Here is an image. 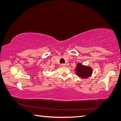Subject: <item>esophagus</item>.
Returning a JSON list of instances; mask_svg holds the SVG:
<instances>
[{
	"label": "esophagus",
	"mask_w": 121,
	"mask_h": 121,
	"mask_svg": "<svg viewBox=\"0 0 121 121\" xmlns=\"http://www.w3.org/2000/svg\"><path fill=\"white\" fill-rule=\"evenodd\" d=\"M61 65V67H65V66H66V65L65 64H62Z\"/></svg>",
	"instance_id": "obj_1"
}]
</instances>
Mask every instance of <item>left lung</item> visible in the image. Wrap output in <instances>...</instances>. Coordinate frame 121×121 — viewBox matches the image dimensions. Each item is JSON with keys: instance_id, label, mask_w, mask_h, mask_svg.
<instances>
[{"instance_id": "1", "label": "left lung", "mask_w": 121, "mask_h": 121, "mask_svg": "<svg viewBox=\"0 0 121 121\" xmlns=\"http://www.w3.org/2000/svg\"><path fill=\"white\" fill-rule=\"evenodd\" d=\"M75 72L76 75L79 77L86 79L90 77V76L92 75L93 70L90 67L83 65L81 63H78L77 65Z\"/></svg>"}]
</instances>
